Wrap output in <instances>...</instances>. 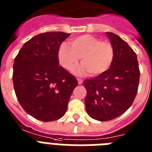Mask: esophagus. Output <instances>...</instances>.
<instances>
[{
    "label": "esophagus",
    "instance_id": "esophagus-1",
    "mask_svg": "<svg viewBox=\"0 0 152 152\" xmlns=\"http://www.w3.org/2000/svg\"><path fill=\"white\" fill-rule=\"evenodd\" d=\"M77 81H78L79 84H82V83H83V80H82V79L78 78L77 79Z\"/></svg>",
    "mask_w": 152,
    "mask_h": 152
}]
</instances>
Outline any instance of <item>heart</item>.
I'll list each match as a JSON object with an SVG mask.
<instances>
[{"label": "heart", "mask_w": 152, "mask_h": 152, "mask_svg": "<svg viewBox=\"0 0 152 152\" xmlns=\"http://www.w3.org/2000/svg\"><path fill=\"white\" fill-rule=\"evenodd\" d=\"M69 45L62 43L57 52L60 64L67 70H72L81 57L83 64L75 70L78 75L90 72L92 76H99L106 72L113 61V48L107 41L91 34H83L72 39Z\"/></svg>", "instance_id": "obj_1"}]
</instances>
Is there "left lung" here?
<instances>
[{
	"label": "left lung",
	"mask_w": 152,
	"mask_h": 152,
	"mask_svg": "<svg viewBox=\"0 0 152 152\" xmlns=\"http://www.w3.org/2000/svg\"><path fill=\"white\" fill-rule=\"evenodd\" d=\"M114 52L110 69L97 77L83 81L87 90L86 110L95 120L106 121L123 114L137 94L140 80L137 54L125 41L106 32Z\"/></svg>",
	"instance_id": "left-lung-1"
}]
</instances>
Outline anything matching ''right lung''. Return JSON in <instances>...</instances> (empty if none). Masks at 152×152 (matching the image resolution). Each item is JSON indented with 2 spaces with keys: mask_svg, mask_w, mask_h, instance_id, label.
<instances>
[{
  "mask_svg": "<svg viewBox=\"0 0 152 152\" xmlns=\"http://www.w3.org/2000/svg\"><path fill=\"white\" fill-rule=\"evenodd\" d=\"M70 34L53 31L37 34L25 42L13 64V86L17 99L28 114L52 121L66 113L78 82L59 65L57 52Z\"/></svg>",
  "mask_w": 152,
  "mask_h": 152,
  "instance_id": "add662e5",
  "label": "right lung"
}]
</instances>
